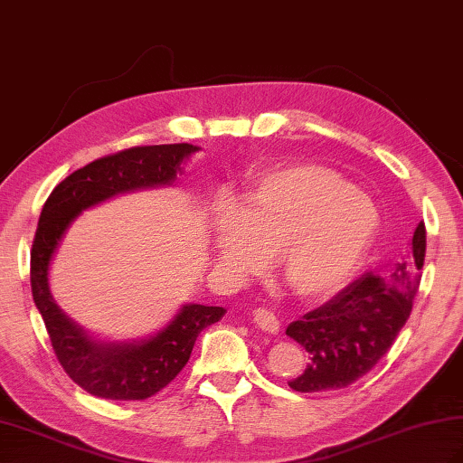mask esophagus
<instances>
[{"label": "esophagus", "instance_id": "esophagus-1", "mask_svg": "<svg viewBox=\"0 0 463 463\" xmlns=\"http://www.w3.org/2000/svg\"><path fill=\"white\" fill-rule=\"evenodd\" d=\"M252 317H254V323L258 325V328L266 330V333H269V335L279 333V321H278V317H276L274 311L260 307V309H254Z\"/></svg>", "mask_w": 463, "mask_h": 463}]
</instances>
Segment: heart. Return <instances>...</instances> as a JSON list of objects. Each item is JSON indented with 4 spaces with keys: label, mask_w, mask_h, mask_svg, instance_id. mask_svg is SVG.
<instances>
[{
    "label": "heart",
    "mask_w": 463,
    "mask_h": 463,
    "mask_svg": "<svg viewBox=\"0 0 463 463\" xmlns=\"http://www.w3.org/2000/svg\"><path fill=\"white\" fill-rule=\"evenodd\" d=\"M379 224L373 201L321 165L262 172L242 195V213L213 221V252L234 281L278 266L303 299L333 298L346 286Z\"/></svg>",
    "instance_id": "obj_1"
}]
</instances>
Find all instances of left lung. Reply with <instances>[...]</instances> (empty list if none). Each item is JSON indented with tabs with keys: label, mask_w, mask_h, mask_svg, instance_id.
Segmentation results:
<instances>
[{
	"label": "left lung",
	"mask_w": 463,
	"mask_h": 463,
	"mask_svg": "<svg viewBox=\"0 0 463 463\" xmlns=\"http://www.w3.org/2000/svg\"><path fill=\"white\" fill-rule=\"evenodd\" d=\"M424 254L426 229L419 222L405 262L387 274H364L323 307L293 321L286 335L307 350L309 364L289 387L318 393L348 387L370 372L407 323L420 286Z\"/></svg>",
	"instance_id": "1"
}]
</instances>
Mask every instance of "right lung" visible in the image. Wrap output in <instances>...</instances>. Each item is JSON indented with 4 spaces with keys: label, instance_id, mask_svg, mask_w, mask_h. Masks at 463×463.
<instances>
[{
    "label": "right lung",
    "instance_id": "obj_1",
    "mask_svg": "<svg viewBox=\"0 0 463 463\" xmlns=\"http://www.w3.org/2000/svg\"><path fill=\"white\" fill-rule=\"evenodd\" d=\"M199 148L180 145L133 146L93 160L58 184L41 211L31 248V289L58 362L90 395L142 401L156 395L184 370L199 333L227 313L222 307L184 305L156 335L138 342H98L58 309L49 288L51 260L84 209L135 189L170 185L182 162Z\"/></svg>",
    "mask_w": 463,
    "mask_h": 463
}]
</instances>
